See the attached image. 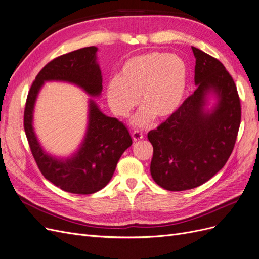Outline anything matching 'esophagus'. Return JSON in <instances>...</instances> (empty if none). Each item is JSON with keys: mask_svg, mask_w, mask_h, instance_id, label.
<instances>
[{"mask_svg": "<svg viewBox=\"0 0 259 259\" xmlns=\"http://www.w3.org/2000/svg\"><path fill=\"white\" fill-rule=\"evenodd\" d=\"M132 137H133V140H134V141H138V140H140V139L143 138V135H142V133H140V132H138V131H134V132L132 133Z\"/></svg>", "mask_w": 259, "mask_h": 259, "instance_id": "esophagus-1", "label": "esophagus"}]
</instances>
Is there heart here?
<instances>
[{"label": "heart", "mask_w": 259, "mask_h": 259, "mask_svg": "<svg viewBox=\"0 0 259 259\" xmlns=\"http://www.w3.org/2000/svg\"><path fill=\"white\" fill-rule=\"evenodd\" d=\"M187 88V67L175 55L163 52L138 55L123 65L118 77L110 79L106 98L111 111L126 118L139 103L143 109L134 125L148 126L154 118L168 120L181 107Z\"/></svg>", "instance_id": "b5f03b06"}]
</instances>
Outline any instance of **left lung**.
Instances as JSON below:
<instances>
[{
    "instance_id": "obj_1",
    "label": "left lung",
    "mask_w": 259,
    "mask_h": 259,
    "mask_svg": "<svg viewBox=\"0 0 259 259\" xmlns=\"http://www.w3.org/2000/svg\"><path fill=\"white\" fill-rule=\"evenodd\" d=\"M198 88L174 115L149 132L153 146L151 175L165 190L201 186L219 172L234 150L241 121L237 87L220 60L191 47ZM208 92L220 101L210 113L202 106Z\"/></svg>"
}]
</instances>
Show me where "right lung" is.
<instances>
[{
	"instance_id": "obj_1",
	"label": "right lung",
	"mask_w": 259,
	"mask_h": 259,
	"mask_svg": "<svg viewBox=\"0 0 259 259\" xmlns=\"http://www.w3.org/2000/svg\"><path fill=\"white\" fill-rule=\"evenodd\" d=\"M97 51L96 47H87L51 60L30 86L24 109V131L40 172L58 188L76 194L95 193L108 184L121 155L133 143L128 130L118 119L105 116L90 101L85 140L73 156L60 160L41 149L32 125L33 110L38 92L47 80L73 82L88 95L99 96L102 75L96 61Z\"/></svg>"
}]
</instances>
